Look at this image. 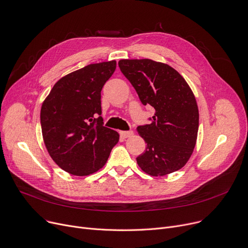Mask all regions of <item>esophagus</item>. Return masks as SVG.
Returning <instances> with one entry per match:
<instances>
[{
    "instance_id": "esophagus-1",
    "label": "esophagus",
    "mask_w": 248,
    "mask_h": 248,
    "mask_svg": "<svg viewBox=\"0 0 248 248\" xmlns=\"http://www.w3.org/2000/svg\"><path fill=\"white\" fill-rule=\"evenodd\" d=\"M133 134H134L133 131H120V135H121L123 138L131 137Z\"/></svg>"
}]
</instances>
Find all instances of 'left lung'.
I'll return each mask as SVG.
<instances>
[{"mask_svg":"<svg viewBox=\"0 0 248 248\" xmlns=\"http://www.w3.org/2000/svg\"><path fill=\"white\" fill-rule=\"evenodd\" d=\"M118 65L142 104L155 109L152 123L137 128L147 143L146 150L136 158L138 166L155 177L181 169L193 153L199 127L198 106L191 88L165 63L123 59Z\"/></svg>","mask_w":248,"mask_h":248,"instance_id":"1","label":"left lung"}]
</instances>
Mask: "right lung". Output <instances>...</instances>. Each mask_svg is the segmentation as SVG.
<instances>
[{"mask_svg": "<svg viewBox=\"0 0 248 248\" xmlns=\"http://www.w3.org/2000/svg\"><path fill=\"white\" fill-rule=\"evenodd\" d=\"M116 61L90 64L58 80L41 108L43 140L53 161L64 171L86 176L103 167L119 141L103 126L101 90Z\"/></svg>", "mask_w": 248, "mask_h": 248, "instance_id": "1", "label": "right lung"}]
</instances>
